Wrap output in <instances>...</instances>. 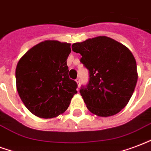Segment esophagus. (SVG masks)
<instances>
[{
    "mask_svg": "<svg viewBox=\"0 0 151 151\" xmlns=\"http://www.w3.org/2000/svg\"><path fill=\"white\" fill-rule=\"evenodd\" d=\"M76 82L77 83V85H78V87H80V78H77L76 80Z\"/></svg>",
    "mask_w": 151,
    "mask_h": 151,
    "instance_id": "34e87169",
    "label": "esophagus"
}]
</instances>
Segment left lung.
<instances>
[{
    "instance_id": "obj_1",
    "label": "left lung",
    "mask_w": 151,
    "mask_h": 151,
    "mask_svg": "<svg viewBox=\"0 0 151 151\" xmlns=\"http://www.w3.org/2000/svg\"><path fill=\"white\" fill-rule=\"evenodd\" d=\"M71 48L82 55L80 62L89 70V83L80 91L88 109L100 117L121 111L138 80L135 59L129 48L104 36L75 43Z\"/></svg>"
}]
</instances>
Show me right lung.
Here are the masks:
<instances>
[{
    "instance_id": "add662e5",
    "label": "right lung",
    "mask_w": 151,
    "mask_h": 151,
    "mask_svg": "<svg viewBox=\"0 0 151 151\" xmlns=\"http://www.w3.org/2000/svg\"><path fill=\"white\" fill-rule=\"evenodd\" d=\"M71 51V44L48 40L33 46L18 61L17 90L24 106L37 117L63 114L77 93V83L69 78L67 66Z\"/></svg>"
}]
</instances>
